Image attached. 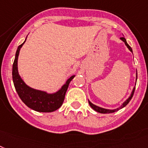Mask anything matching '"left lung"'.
<instances>
[{"label":"left lung","instance_id":"left-lung-1","mask_svg":"<svg viewBox=\"0 0 148 148\" xmlns=\"http://www.w3.org/2000/svg\"><path fill=\"white\" fill-rule=\"evenodd\" d=\"M120 39L122 40L123 41L124 43H125V44H126V47H127L128 48H129V49H130V50L131 51L132 53V49L131 47H130V46L129 45V44H128V43H127V42H126V40L125 39V38H124L123 37H122V38H120ZM136 80H137V76H136ZM135 87H134L133 90H132V92L131 95H130V97H129V99H128L127 100H126V101H125V102H124L122 105H121V107H120L119 108L115 109V110H108V109L102 108H100V107H98V106H96V105H93L92 103H91L89 101V105L91 106L92 108L94 109V110H95V111H97V112H99V113H101V114H110V113H114V112H115V111H117V110H120V108H123V107H125V106H126V105H128V103L130 102V100H131L132 98V96H133L134 92H135Z\"/></svg>","mask_w":148,"mask_h":148}]
</instances>
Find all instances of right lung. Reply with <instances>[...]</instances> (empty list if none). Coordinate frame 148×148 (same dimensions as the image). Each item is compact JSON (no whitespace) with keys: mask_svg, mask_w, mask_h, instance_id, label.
<instances>
[{"mask_svg":"<svg viewBox=\"0 0 148 148\" xmlns=\"http://www.w3.org/2000/svg\"><path fill=\"white\" fill-rule=\"evenodd\" d=\"M24 43L18 46L17 48L14 62L13 64V80L15 89L21 100L31 109L38 112H53L59 109L63 104L69 84L75 76L73 75L71 77L67 80L65 84L62 86L61 89L53 94H47L45 92L36 90L29 87L25 84L20 76L18 75L17 67L18 53Z\"/></svg>","mask_w":148,"mask_h":148,"instance_id":"add662e5","label":"right lung"}]
</instances>
